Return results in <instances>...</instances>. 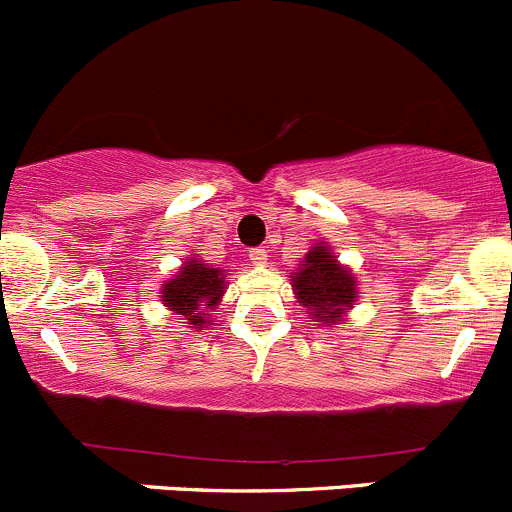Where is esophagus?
I'll return each instance as SVG.
<instances>
[{
    "label": "esophagus",
    "mask_w": 512,
    "mask_h": 512,
    "mask_svg": "<svg viewBox=\"0 0 512 512\" xmlns=\"http://www.w3.org/2000/svg\"><path fill=\"white\" fill-rule=\"evenodd\" d=\"M266 256H269V253H266L264 246H256V248H251V251H248V261H251L253 266H264Z\"/></svg>",
    "instance_id": "obj_1"
}]
</instances>
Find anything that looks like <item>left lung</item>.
Instances as JSON below:
<instances>
[{
  "mask_svg": "<svg viewBox=\"0 0 512 512\" xmlns=\"http://www.w3.org/2000/svg\"><path fill=\"white\" fill-rule=\"evenodd\" d=\"M294 291L301 306H306L311 319L337 324L347 306L357 299V281L344 266L337 264V256L326 246H314L306 253L299 274L294 276Z\"/></svg>",
  "mask_w": 512,
  "mask_h": 512,
  "instance_id": "1",
  "label": "left lung"
}]
</instances>
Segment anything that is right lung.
Wrapping results in <instances>:
<instances>
[{
  "instance_id": "right-lung-1",
  "label": "right lung",
  "mask_w": 512,
  "mask_h": 512,
  "mask_svg": "<svg viewBox=\"0 0 512 512\" xmlns=\"http://www.w3.org/2000/svg\"><path fill=\"white\" fill-rule=\"evenodd\" d=\"M223 279L218 269H208L201 261H188L186 266H180V274L175 279L165 281L163 286V301L175 311L188 319V324L201 329L206 324V314L203 311L213 309L218 299L223 296Z\"/></svg>"
}]
</instances>
